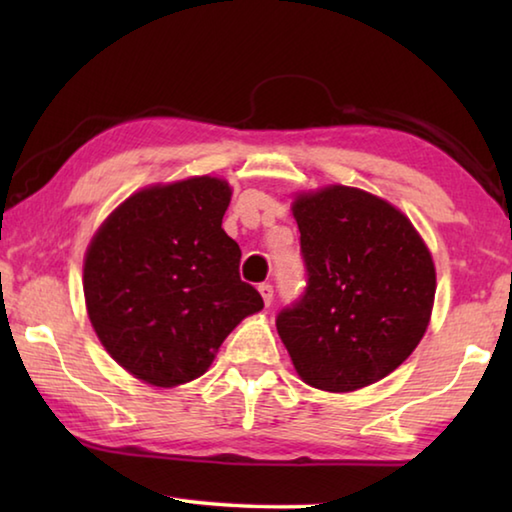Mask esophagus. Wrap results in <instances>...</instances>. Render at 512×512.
<instances>
[{
	"instance_id": "1",
	"label": "esophagus",
	"mask_w": 512,
	"mask_h": 512,
	"mask_svg": "<svg viewBox=\"0 0 512 512\" xmlns=\"http://www.w3.org/2000/svg\"><path fill=\"white\" fill-rule=\"evenodd\" d=\"M259 293H262V298H264V305L268 307L273 302V284H268V282H264V284H259Z\"/></svg>"
}]
</instances>
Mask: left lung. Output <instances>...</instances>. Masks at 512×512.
Here are the masks:
<instances>
[{
	"label": "left lung",
	"mask_w": 512,
	"mask_h": 512,
	"mask_svg": "<svg viewBox=\"0 0 512 512\" xmlns=\"http://www.w3.org/2000/svg\"><path fill=\"white\" fill-rule=\"evenodd\" d=\"M305 293L275 318L309 386L350 393L384 379L427 332L436 268L413 223L363 189L332 185L293 201Z\"/></svg>",
	"instance_id": "1"
}]
</instances>
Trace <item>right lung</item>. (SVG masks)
<instances>
[{
	"instance_id": "obj_1",
	"label": "right lung",
	"mask_w": 512,
	"mask_h": 512,
	"mask_svg": "<svg viewBox=\"0 0 512 512\" xmlns=\"http://www.w3.org/2000/svg\"><path fill=\"white\" fill-rule=\"evenodd\" d=\"M225 180L198 176L126 198L85 253L90 323L121 368L146 384H187L246 316L264 307L239 277L241 250L221 228Z\"/></svg>"
}]
</instances>
